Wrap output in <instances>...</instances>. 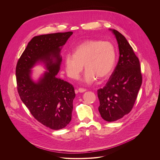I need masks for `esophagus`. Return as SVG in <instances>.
Instances as JSON below:
<instances>
[{
	"instance_id": "obj_1",
	"label": "esophagus",
	"mask_w": 160,
	"mask_h": 160,
	"mask_svg": "<svg viewBox=\"0 0 160 160\" xmlns=\"http://www.w3.org/2000/svg\"><path fill=\"white\" fill-rule=\"evenodd\" d=\"M78 91H79V92H80V93H82V92L86 91V89H83V88H79L78 89Z\"/></svg>"
}]
</instances>
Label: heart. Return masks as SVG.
Here are the masks:
<instances>
[{
    "instance_id": "1",
    "label": "heart",
    "mask_w": 160,
    "mask_h": 160,
    "mask_svg": "<svg viewBox=\"0 0 160 160\" xmlns=\"http://www.w3.org/2000/svg\"><path fill=\"white\" fill-rule=\"evenodd\" d=\"M116 62V51L110 42L100 40H86L68 53L65 58V70L70 78L79 77L84 66L86 69L82 81L91 84L98 78L105 79L113 71Z\"/></svg>"
}]
</instances>
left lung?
<instances>
[{
	"label": "left lung",
	"instance_id": "1",
	"mask_svg": "<svg viewBox=\"0 0 160 160\" xmlns=\"http://www.w3.org/2000/svg\"><path fill=\"white\" fill-rule=\"evenodd\" d=\"M117 40L119 60L106 86L97 91L98 111L108 122L115 121L128 114L133 108L142 82L140 62L125 37L110 29Z\"/></svg>",
	"mask_w": 160,
	"mask_h": 160
}]
</instances>
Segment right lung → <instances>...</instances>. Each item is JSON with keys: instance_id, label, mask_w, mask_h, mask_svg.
Wrapping results in <instances>:
<instances>
[{"instance_id": "add662e5", "label": "right lung", "mask_w": 160, "mask_h": 160, "mask_svg": "<svg viewBox=\"0 0 160 160\" xmlns=\"http://www.w3.org/2000/svg\"><path fill=\"white\" fill-rule=\"evenodd\" d=\"M72 34L69 31L34 37L16 67L17 90L21 100L36 119L53 130L65 128L71 120L74 89L56 76L62 61V48ZM39 62L48 71L34 82L31 69Z\"/></svg>"}]
</instances>
